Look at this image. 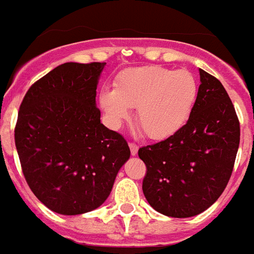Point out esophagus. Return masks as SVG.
Here are the masks:
<instances>
[{
	"label": "esophagus",
	"instance_id": "esophagus-1",
	"mask_svg": "<svg viewBox=\"0 0 254 254\" xmlns=\"http://www.w3.org/2000/svg\"><path fill=\"white\" fill-rule=\"evenodd\" d=\"M129 151H131V155L136 156L137 151H139V147L135 143H129Z\"/></svg>",
	"mask_w": 254,
	"mask_h": 254
}]
</instances>
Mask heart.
I'll use <instances>...</instances> for the list:
<instances>
[{"mask_svg":"<svg viewBox=\"0 0 254 254\" xmlns=\"http://www.w3.org/2000/svg\"><path fill=\"white\" fill-rule=\"evenodd\" d=\"M198 92V81L189 70L140 66L119 73L114 89H102L98 102L113 128H121L131 118V109H136L141 131L149 139L164 140L188 123Z\"/></svg>","mask_w":254,"mask_h":254,"instance_id":"1","label":"heart"}]
</instances>
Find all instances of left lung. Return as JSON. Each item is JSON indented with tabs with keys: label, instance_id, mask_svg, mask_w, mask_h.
Returning a JSON list of instances; mask_svg holds the SVG:
<instances>
[{
	"label": "left lung",
	"instance_id": "1",
	"mask_svg": "<svg viewBox=\"0 0 254 254\" xmlns=\"http://www.w3.org/2000/svg\"><path fill=\"white\" fill-rule=\"evenodd\" d=\"M200 85L189 122L173 136L139 149L147 165L143 192L160 214L190 218L224 191L240 143V125L222 82L199 69Z\"/></svg>",
	"mask_w": 254,
	"mask_h": 254
}]
</instances>
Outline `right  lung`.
<instances>
[{
  "label": "right lung",
  "mask_w": 254,
  "mask_h": 254,
  "mask_svg": "<svg viewBox=\"0 0 254 254\" xmlns=\"http://www.w3.org/2000/svg\"><path fill=\"white\" fill-rule=\"evenodd\" d=\"M105 63H65L24 95L15 126L22 170L35 196L54 212L80 215L110 195L129 159L125 137L101 123L95 103Z\"/></svg>",
  "instance_id": "obj_1"
}]
</instances>
